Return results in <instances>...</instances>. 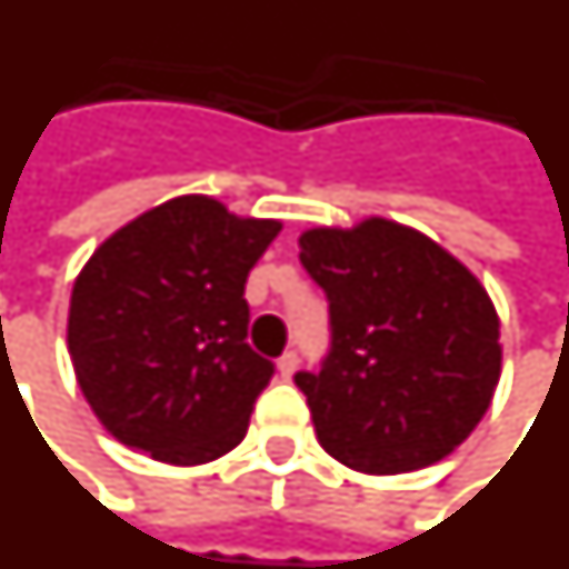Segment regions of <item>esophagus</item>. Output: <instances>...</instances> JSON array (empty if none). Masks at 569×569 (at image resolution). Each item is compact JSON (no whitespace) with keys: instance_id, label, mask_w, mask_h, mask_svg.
<instances>
[{"instance_id":"34e87169","label":"esophagus","mask_w":569,"mask_h":569,"mask_svg":"<svg viewBox=\"0 0 569 569\" xmlns=\"http://www.w3.org/2000/svg\"><path fill=\"white\" fill-rule=\"evenodd\" d=\"M277 370H280V377L283 380H289L292 373L298 370V352L296 349H286L283 356H280V361H277Z\"/></svg>"}]
</instances>
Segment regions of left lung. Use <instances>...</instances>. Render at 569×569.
Returning <instances> with one entry per match:
<instances>
[{
	"label": "left lung",
	"mask_w": 569,
	"mask_h": 569,
	"mask_svg": "<svg viewBox=\"0 0 569 569\" xmlns=\"http://www.w3.org/2000/svg\"><path fill=\"white\" fill-rule=\"evenodd\" d=\"M298 247L328 298L331 347L317 373H296L322 449L361 473L449 456L500 380V322L486 289L443 247L380 217L310 229Z\"/></svg>",
	"instance_id": "left-lung-1"
}]
</instances>
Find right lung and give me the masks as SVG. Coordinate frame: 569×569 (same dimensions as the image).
<instances>
[{
	"instance_id": "add662e5",
	"label": "right lung",
	"mask_w": 569,
	"mask_h": 569,
	"mask_svg": "<svg viewBox=\"0 0 569 569\" xmlns=\"http://www.w3.org/2000/svg\"><path fill=\"white\" fill-rule=\"evenodd\" d=\"M277 220L180 196L113 231L74 280L69 352L83 398L120 443L208 465L241 443L273 361L247 343L252 264Z\"/></svg>"
}]
</instances>
